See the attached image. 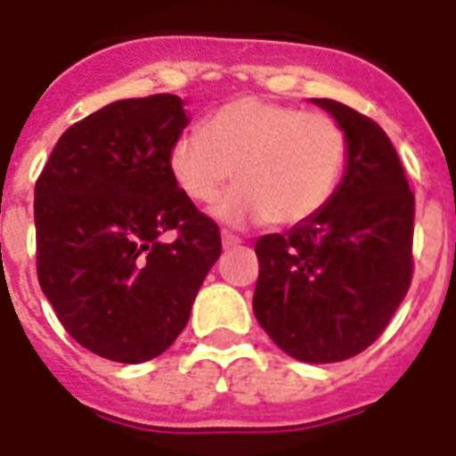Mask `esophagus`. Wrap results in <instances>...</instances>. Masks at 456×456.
Instances as JSON below:
<instances>
[{"label":"esophagus","instance_id":"esophagus-1","mask_svg":"<svg viewBox=\"0 0 456 456\" xmlns=\"http://www.w3.org/2000/svg\"><path fill=\"white\" fill-rule=\"evenodd\" d=\"M241 243V239L236 234H232V232H222V246L224 248H234V246H239Z\"/></svg>","mask_w":456,"mask_h":456}]
</instances>
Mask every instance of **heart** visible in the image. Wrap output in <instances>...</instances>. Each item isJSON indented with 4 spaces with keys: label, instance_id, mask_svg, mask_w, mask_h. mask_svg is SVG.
I'll use <instances>...</instances> for the list:
<instances>
[{
    "label": "heart",
    "instance_id": "heart-1",
    "mask_svg": "<svg viewBox=\"0 0 456 456\" xmlns=\"http://www.w3.org/2000/svg\"><path fill=\"white\" fill-rule=\"evenodd\" d=\"M346 160V132L329 116L241 96L210 113L203 132L182 134L167 167L193 203L217 199L236 170L241 184L215 206V217L234 227H296L331 203Z\"/></svg>",
    "mask_w": 456,
    "mask_h": 456
}]
</instances>
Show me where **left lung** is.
Masks as SVG:
<instances>
[{
	"mask_svg": "<svg viewBox=\"0 0 456 456\" xmlns=\"http://www.w3.org/2000/svg\"><path fill=\"white\" fill-rule=\"evenodd\" d=\"M310 102L346 132V170L317 217L257 239L253 312L293 360L329 364L371 346L407 296L414 193L374 120L331 99Z\"/></svg>",
	"mask_w": 456,
	"mask_h": 456,
	"instance_id": "1",
	"label": "left lung"
}]
</instances>
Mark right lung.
<instances>
[{
	"label": "right lung",
	"instance_id": "right-lung-1",
	"mask_svg": "<svg viewBox=\"0 0 456 456\" xmlns=\"http://www.w3.org/2000/svg\"><path fill=\"white\" fill-rule=\"evenodd\" d=\"M186 125L175 94L109 103L61 134L35 184L42 293L66 331L106 360L163 354L222 253L217 224L167 167ZM170 228L178 239L165 244Z\"/></svg>",
	"mask_w": 456,
	"mask_h": 456
}]
</instances>
